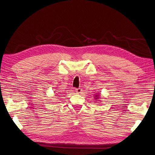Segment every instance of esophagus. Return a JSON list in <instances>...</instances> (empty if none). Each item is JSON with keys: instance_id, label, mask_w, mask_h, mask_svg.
Here are the masks:
<instances>
[{"instance_id": "esophagus-1", "label": "esophagus", "mask_w": 155, "mask_h": 155, "mask_svg": "<svg viewBox=\"0 0 155 155\" xmlns=\"http://www.w3.org/2000/svg\"><path fill=\"white\" fill-rule=\"evenodd\" d=\"M75 90H76V92H77V93H82V89L79 87V88L76 89Z\"/></svg>"}]
</instances>
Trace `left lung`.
<instances>
[{
	"label": "left lung",
	"mask_w": 155,
	"mask_h": 155,
	"mask_svg": "<svg viewBox=\"0 0 155 155\" xmlns=\"http://www.w3.org/2000/svg\"><path fill=\"white\" fill-rule=\"evenodd\" d=\"M99 95H98V94H96V95L95 96H94V98H95V99H98L99 97Z\"/></svg>",
	"instance_id": "8db88e82"
}]
</instances>
